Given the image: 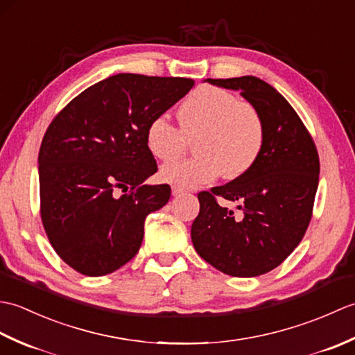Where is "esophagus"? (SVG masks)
I'll return each mask as SVG.
<instances>
[{
  "label": "esophagus",
  "instance_id": "obj_1",
  "mask_svg": "<svg viewBox=\"0 0 355 355\" xmlns=\"http://www.w3.org/2000/svg\"><path fill=\"white\" fill-rule=\"evenodd\" d=\"M184 191L182 189V187H178V186H173L172 187V195L173 197H178V195H182Z\"/></svg>",
  "mask_w": 355,
  "mask_h": 355
}]
</instances>
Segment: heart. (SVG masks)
<instances>
[{"label": "heart", "instance_id": "b5f03b06", "mask_svg": "<svg viewBox=\"0 0 355 355\" xmlns=\"http://www.w3.org/2000/svg\"><path fill=\"white\" fill-rule=\"evenodd\" d=\"M266 123L253 105L220 87L195 88L180 107V128L164 114L150 120L146 146L157 160L175 162L189 141L197 157L164 166L160 178L178 187H200L218 177L236 180L250 171L266 145Z\"/></svg>", "mask_w": 355, "mask_h": 355}]
</instances>
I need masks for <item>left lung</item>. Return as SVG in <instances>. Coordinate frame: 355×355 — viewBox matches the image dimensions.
Listing matches in <instances>:
<instances>
[{"mask_svg":"<svg viewBox=\"0 0 355 355\" xmlns=\"http://www.w3.org/2000/svg\"><path fill=\"white\" fill-rule=\"evenodd\" d=\"M207 82L241 92L261 112L267 137L245 175L198 193L192 243L216 270L254 277L281 266L302 241L319 184V154L297 112L267 82L254 76ZM218 198L238 200L243 214L236 217Z\"/></svg>","mask_w":355,"mask_h":355,"instance_id":"1","label":"left lung"}]
</instances>
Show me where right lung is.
<instances>
[{
    "mask_svg": "<svg viewBox=\"0 0 355 355\" xmlns=\"http://www.w3.org/2000/svg\"><path fill=\"white\" fill-rule=\"evenodd\" d=\"M192 87L186 78L120 73L51 120L37 157L41 220L59 258L80 275L103 276L131 261L146 216L169 201V184L143 183L157 172L146 128Z\"/></svg>",
    "mask_w": 355,
    "mask_h": 355,
    "instance_id": "right-lung-1",
    "label": "right lung"
}]
</instances>
